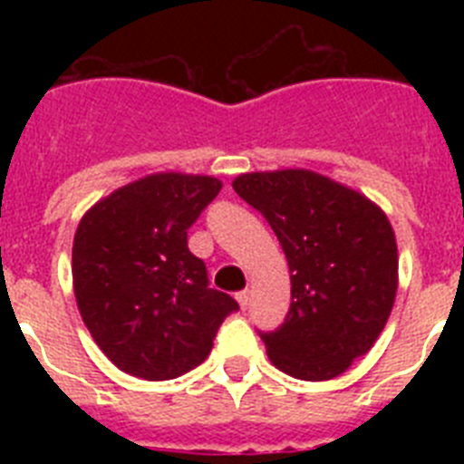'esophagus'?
<instances>
[{
	"label": "esophagus",
	"mask_w": 464,
	"mask_h": 464,
	"mask_svg": "<svg viewBox=\"0 0 464 464\" xmlns=\"http://www.w3.org/2000/svg\"><path fill=\"white\" fill-rule=\"evenodd\" d=\"M237 302H239L241 309H246V306L251 304V293H248V290H241V293H237Z\"/></svg>",
	"instance_id": "obj_1"
}]
</instances>
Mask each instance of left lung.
I'll list each match as a JSON object with an SVG mask.
<instances>
[{"label": "left lung", "instance_id": "8db88e82", "mask_svg": "<svg viewBox=\"0 0 464 464\" xmlns=\"http://www.w3.org/2000/svg\"><path fill=\"white\" fill-rule=\"evenodd\" d=\"M267 218L290 267V311L262 342L274 367L327 381L374 346L397 295V241L383 208L311 169L232 181Z\"/></svg>", "mask_w": 464, "mask_h": 464}]
</instances>
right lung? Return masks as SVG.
<instances>
[{
  "mask_svg": "<svg viewBox=\"0 0 464 464\" xmlns=\"http://www.w3.org/2000/svg\"><path fill=\"white\" fill-rule=\"evenodd\" d=\"M223 183L158 171L90 207L73 235L72 276L81 318L125 374L167 381L211 353L220 323L239 309L208 288L188 251V227Z\"/></svg>",
  "mask_w": 464,
  "mask_h": 464,
  "instance_id": "right-lung-1",
  "label": "right lung"
}]
</instances>
